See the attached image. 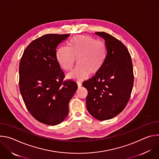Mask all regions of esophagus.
Wrapping results in <instances>:
<instances>
[{
	"instance_id": "1",
	"label": "esophagus",
	"mask_w": 159,
	"mask_h": 159,
	"mask_svg": "<svg viewBox=\"0 0 159 159\" xmlns=\"http://www.w3.org/2000/svg\"><path fill=\"white\" fill-rule=\"evenodd\" d=\"M77 85H78L79 87H81L82 86V83L80 82H77Z\"/></svg>"
}]
</instances>
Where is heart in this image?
<instances>
[{
    "label": "heart",
    "mask_w": 159,
    "mask_h": 159,
    "mask_svg": "<svg viewBox=\"0 0 159 159\" xmlns=\"http://www.w3.org/2000/svg\"><path fill=\"white\" fill-rule=\"evenodd\" d=\"M107 55L105 44L87 35H78L71 38L67 48L57 49L56 58L65 71L72 70L77 58L78 65L67 77L75 80L85 79L89 74L97 73L103 65Z\"/></svg>",
    "instance_id": "b5f03b06"
}]
</instances>
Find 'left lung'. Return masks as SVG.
Instances as JSON below:
<instances>
[{
	"label": "left lung",
	"instance_id": "left-lung-1",
	"mask_svg": "<svg viewBox=\"0 0 159 159\" xmlns=\"http://www.w3.org/2000/svg\"><path fill=\"white\" fill-rule=\"evenodd\" d=\"M96 34L105 41L106 60L95 76L82 85L88 91L87 111L96 119L104 121L115 117L126 107L134 75L131 56L123 43L105 32Z\"/></svg>",
	"mask_w": 159,
	"mask_h": 159
}]
</instances>
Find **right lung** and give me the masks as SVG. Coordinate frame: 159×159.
Returning <instances> with one entry per match:
<instances>
[{
    "label": "right lung",
    "instance_id": "right-lung-1",
    "mask_svg": "<svg viewBox=\"0 0 159 159\" xmlns=\"http://www.w3.org/2000/svg\"><path fill=\"white\" fill-rule=\"evenodd\" d=\"M69 34H48L33 41L19 63V89L30 114L48 125L61 123L69 114V103L77 84L63 81L65 74L56 58L58 45Z\"/></svg>",
    "mask_w": 159,
    "mask_h": 159
}]
</instances>
